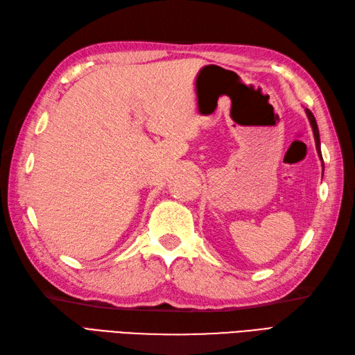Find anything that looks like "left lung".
Masks as SVG:
<instances>
[{
	"mask_svg": "<svg viewBox=\"0 0 355 355\" xmlns=\"http://www.w3.org/2000/svg\"><path fill=\"white\" fill-rule=\"evenodd\" d=\"M306 114L309 117V122L310 125H312V129H313V135H315V143H316V150L319 153V158L322 159V155H321V140H319V131H318V125H316V120H315V116L312 114V111L306 108ZM324 166V162H322Z\"/></svg>",
	"mask_w": 355,
	"mask_h": 355,
	"instance_id": "left-lung-1",
	"label": "left lung"
}]
</instances>
